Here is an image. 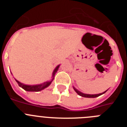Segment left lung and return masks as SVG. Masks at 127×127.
Masks as SVG:
<instances>
[{"label":"left lung","instance_id":"obj_1","mask_svg":"<svg viewBox=\"0 0 127 127\" xmlns=\"http://www.w3.org/2000/svg\"><path fill=\"white\" fill-rule=\"evenodd\" d=\"M74 89L75 92H76V93H77V94L79 95H80V96H81V97H87V98H95V97H98V96H100V95H102V94H105V92H106V91H105L103 93H101V94H94V95H90V94H83V93L81 92H79V90H77V89H76V88L74 87Z\"/></svg>","mask_w":127,"mask_h":127}]
</instances>
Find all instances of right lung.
Segmentation results:
<instances>
[{"label":"right lung","instance_id":"add662e5","mask_svg":"<svg viewBox=\"0 0 127 127\" xmlns=\"http://www.w3.org/2000/svg\"><path fill=\"white\" fill-rule=\"evenodd\" d=\"M59 67H60V65H58L56 67L55 69V70H53V72L52 80L50 81L44 82V83L40 84V85H25V84L20 83V81H18L16 80V79H15V80H16V81L18 83V84L19 86H20V87H22V88H23V89H24L25 90L28 91V92H39V91H41V90H42L43 89H44V88H47L48 86H49L50 85H51V82H52V81L53 80L54 77H55V75L56 72H57V70H58Z\"/></svg>","mask_w":127,"mask_h":127}]
</instances>
